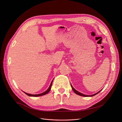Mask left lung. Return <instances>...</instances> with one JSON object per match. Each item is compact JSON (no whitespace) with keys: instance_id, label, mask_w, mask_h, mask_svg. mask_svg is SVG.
Returning a JSON list of instances; mask_svg holds the SVG:
<instances>
[{"instance_id":"1","label":"left lung","mask_w":122,"mask_h":122,"mask_svg":"<svg viewBox=\"0 0 122 122\" xmlns=\"http://www.w3.org/2000/svg\"><path fill=\"white\" fill-rule=\"evenodd\" d=\"M71 87H72V89H73V91L74 92L76 93V94H78V95H80V96H81V97H93V96H94L95 95H96V94H97V93H98L99 92H100V91H100L99 92H98L97 93H95V94H93V95H85V94H82V93H81V92H78L77 91H76V89L73 87V86H72V85L71 84Z\"/></svg>"}]
</instances>
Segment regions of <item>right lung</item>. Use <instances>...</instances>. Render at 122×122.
<instances>
[{
  "label": "right lung",
  "instance_id": "obj_1",
  "mask_svg": "<svg viewBox=\"0 0 122 122\" xmlns=\"http://www.w3.org/2000/svg\"><path fill=\"white\" fill-rule=\"evenodd\" d=\"M53 81V80H52V81H51V84H50V86H49V88L47 89V91H46L45 92H44L42 93H41V94H29V93H26V92H24L27 95H28V96H30V97H40V96H42V95H46V94L47 93H48V92H50V89H51V86H52V85Z\"/></svg>",
  "mask_w": 122,
  "mask_h": 122
}]
</instances>
